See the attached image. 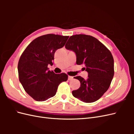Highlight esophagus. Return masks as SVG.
Returning <instances> with one entry per match:
<instances>
[{"label":"esophagus","instance_id":"obj_1","mask_svg":"<svg viewBox=\"0 0 134 134\" xmlns=\"http://www.w3.org/2000/svg\"><path fill=\"white\" fill-rule=\"evenodd\" d=\"M73 79V76H68V80H72Z\"/></svg>","mask_w":134,"mask_h":134}]
</instances>
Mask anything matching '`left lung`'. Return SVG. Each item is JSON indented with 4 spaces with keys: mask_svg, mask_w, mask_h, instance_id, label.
<instances>
[{
    "mask_svg": "<svg viewBox=\"0 0 134 134\" xmlns=\"http://www.w3.org/2000/svg\"><path fill=\"white\" fill-rule=\"evenodd\" d=\"M65 48L75 52L76 64H84V69L88 73L87 80L74 77L80 81V87L72 92V95L84 102H95L108 90L114 75L111 52L95 37L82 34L70 36Z\"/></svg>",
    "mask_w": 134,
    "mask_h": 134,
    "instance_id": "8db88e82",
    "label": "left lung"
}]
</instances>
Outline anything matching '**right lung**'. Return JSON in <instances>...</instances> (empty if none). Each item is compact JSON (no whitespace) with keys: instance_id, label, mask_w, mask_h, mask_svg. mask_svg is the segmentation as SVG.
I'll return each mask as SVG.
<instances>
[{"instance_id":"right-lung-1","label":"right lung","mask_w":134,"mask_h":134,"mask_svg":"<svg viewBox=\"0 0 134 134\" xmlns=\"http://www.w3.org/2000/svg\"><path fill=\"white\" fill-rule=\"evenodd\" d=\"M68 38L54 34L40 36L28 44L20 57L18 64L19 82L35 100L44 101L54 97L59 85L68 80V75L56 74L48 70L47 66L52 65L55 51L65 45Z\"/></svg>"}]
</instances>
